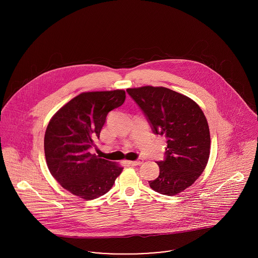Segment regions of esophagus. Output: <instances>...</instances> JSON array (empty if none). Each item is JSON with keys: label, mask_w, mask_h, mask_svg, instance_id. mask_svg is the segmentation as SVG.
<instances>
[{"label": "esophagus", "mask_w": 258, "mask_h": 258, "mask_svg": "<svg viewBox=\"0 0 258 258\" xmlns=\"http://www.w3.org/2000/svg\"><path fill=\"white\" fill-rule=\"evenodd\" d=\"M128 163L130 165H132V166H139V165H141L143 163V159H138L136 161H128Z\"/></svg>", "instance_id": "esophagus-1"}]
</instances>
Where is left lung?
<instances>
[{"instance_id":"obj_1","label":"left lung","mask_w":258,"mask_h":258,"mask_svg":"<svg viewBox=\"0 0 258 258\" xmlns=\"http://www.w3.org/2000/svg\"><path fill=\"white\" fill-rule=\"evenodd\" d=\"M144 112L155 134L167 138L166 158L158 162L159 177L152 189L175 196L194 184L210 158L211 136L207 118L189 97L172 89L151 85L128 88Z\"/></svg>"}]
</instances>
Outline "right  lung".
<instances>
[{
	"label": "right lung",
	"instance_id": "1",
	"mask_svg": "<svg viewBox=\"0 0 258 258\" xmlns=\"http://www.w3.org/2000/svg\"><path fill=\"white\" fill-rule=\"evenodd\" d=\"M125 91L82 92L49 120L44 155L51 176L73 195L89 201L106 194L123 168L89 152L111 110L121 106Z\"/></svg>",
	"mask_w": 258,
	"mask_h": 258
}]
</instances>
